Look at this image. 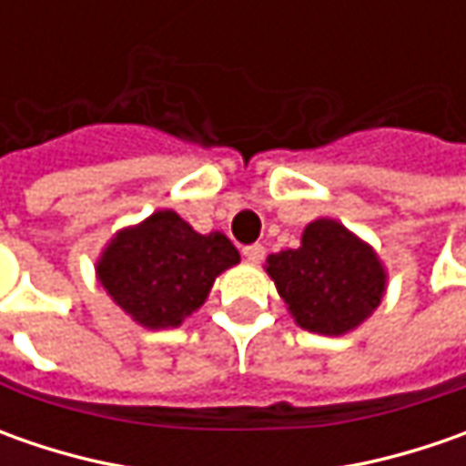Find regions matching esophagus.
<instances>
[{
  "label": "esophagus",
  "mask_w": 466,
  "mask_h": 466,
  "mask_svg": "<svg viewBox=\"0 0 466 466\" xmlns=\"http://www.w3.org/2000/svg\"><path fill=\"white\" fill-rule=\"evenodd\" d=\"M243 257H246V261H251V264H259V261L264 259V246H261V243L246 246V248H243Z\"/></svg>",
  "instance_id": "obj_1"
}]
</instances>
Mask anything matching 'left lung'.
<instances>
[{
	"label": "left lung",
	"mask_w": 466,
	"mask_h": 466,
	"mask_svg": "<svg viewBox=\"0 0 466 466\" xmlns=\"http://www.w3.org/2000/svg\"><path fill=\"white\" fill-rule=\"evenodd\" d=\"M264 269L298 327L324 337L358 329L384 300L389 279L373 246L331 218L306 225L300 246L269 254Z\"/></svg>",
	"instance_id": "1"
}]
</instances>
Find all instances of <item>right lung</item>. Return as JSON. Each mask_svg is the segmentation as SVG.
Segmentation results:
<instances>
[{"instance_id":"obj_1","label":"right lung","mask_w":466,"mask_h":466,"mask_svg":"<svg viewBox=\"0 0 466 466\" xmlns=\"http://www.w3.org/2000/svg\"><path fill=\"white\" fill-rule=\"evenodd\" d=\"M241 261L230 238L197 233L173 209L114 233L96 261L103 290L145 329L181 327L209 296L215 279Z\"/></svg>"}]
</instances>
